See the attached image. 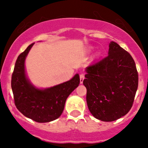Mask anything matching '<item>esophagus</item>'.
Here are the masks:
<instances>
[{
  "mask_svg": "<svg viewBox=\"0 0 148 148\" xmlns=\"http://www.w3.org/2000/svg\"><path fill=\"white\" fill-rule=\"evenodd\" d=\"M79 77H80V83H82L84 79V75L83 74H80L79 75Z\"/></svg>",
  "mask_w": 148,
  "mask_h": 148,
  "instance_id": "34e87169",
  "label": "esophagus"
}]
</instances>
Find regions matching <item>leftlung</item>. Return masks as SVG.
<instances>
[{
  "label": "left lung",
  "instance_id": "8db88e82",
  "mask_svg": "<svg viewBox=\"0 0 148 148\" xmlns=\"http://www.w3.org/2000/svg\"><path fill=\"white\" fill-rule=\"evenodd\" d=\"M109 47L107 56L86 67L83 81L89 111L104 122L127 114L138 86V73L132 56L114 41Z\"/></svg>",
  "mask_w": 148,
  "mask_h": 148
}]
</instances>
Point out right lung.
I'll list each match as a JSON object with an SVG mask.
<instances>
[{
    "label": "right lung",
    "mask_w": 148,
    "mask_h": 148,
    "mask_svg": "<svg viewBox=\"0 0 148 148\" xmlns=\"http://www.w3.org/2000/svg\"><path fill=\"white\" fill-rule=\"evenodd\" d=\"M34 44L21 53L15 64L11 88L16 108L28 118L37 122H49L59 118L63 112L69 95L79 84V76L44 89L36 88L28 79L25 59Z\"/></svg>",
    "instance_id": "1"
}]
</instances>
